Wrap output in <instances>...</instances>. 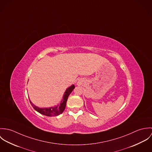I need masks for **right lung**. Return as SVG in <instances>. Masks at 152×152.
Here are the masks:
<instances>
[{"label": "right lung", "mask_w": 152, "mask_h": 152, "mask_svg": "<svg viewBox=\"0 0 152 152\" xmlns=\"http://www.w3.org/2000/svg\"><path fill=\"white\" fill-rule=\"evenodd\" d=\"M75 86L74 85H72L71 87H68L66 91H65L64 95L63 96V98L62 101H61V103L58 105L57 106H55L54 107L51 108H40L36 105H34L29 99L30 102L33 107V108L36 111L39 112L41 114H43L47 116H56L59 115L60 114L62 113L63 111L64 110L66 107V103L67 101V99L69 94L71 93V92L74 89Z\"/></svg>", "instance_id": "add662e5"}]
</instances>
